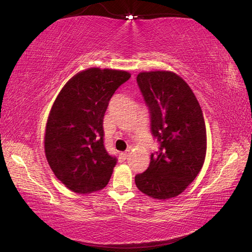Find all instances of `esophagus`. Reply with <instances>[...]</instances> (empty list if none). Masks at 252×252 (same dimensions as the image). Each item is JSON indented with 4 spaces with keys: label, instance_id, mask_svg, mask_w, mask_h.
Masks as SVG:
<instances>
[{
    "label": "esophagus",
    "instance_id": "esophagus-1",
    "mask_svg": "<svg viewBox=\"0 0 252 252\" xmlns=\"http://www.w3.org/2000/svg\"><path fill=\"white\" fill-rule=\"evenodd\" d=\"M128 154H129V150L125 151V152H122V153H120V161H124V160L127 158Z\"/></svg>",
    "mask_w": 252,
    "mask_h": 252
}]
</instances>
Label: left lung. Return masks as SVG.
<instances>
[{"label": "left lung", "instance_id": "8db88e82", "mask_svg": "<svg viewBox=\"0 0 252 252\" xmlns=\"http://www.w3.org/2000/svg\"><path fill=\"white\" fill-rule=\"evenodd\" d=\"M138 85L151 113V130L159 151L135 177L137 188L159 200L181 194L204 165L207 151L202 108L189 84L175 72L143 71Z\"/></svg>", "mask_w": 252, "mask_h": 252}]
</instances>
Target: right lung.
<instances>
[{
	"label": "right lung",
	"mask_w": 252,
	"mask_h": 252,
	"mask_svg": "<svg viewBox=\"0 0 252 252\" xmlns=\"http://www.w3.org/2000/svg\"><path fill=\"white\" fill-rule=\"evenodd\" d=\"M130 73L89 68L73 75L61 88L50 109L44 149L61 183L79 194L107 187L116 158L103 145V116L111 97Z\"/></svg>",
	"instance_id": "right-lung-1"
}]
</instances>
